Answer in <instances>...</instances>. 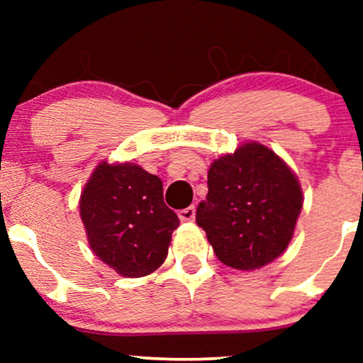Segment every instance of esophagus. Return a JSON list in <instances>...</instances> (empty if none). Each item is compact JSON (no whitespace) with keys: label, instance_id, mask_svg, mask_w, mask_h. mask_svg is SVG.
I'll use <instances>...</instances> for the list:
<instances>
[{"label":"esophagus","instance_id":"1","mask_svg":"<svg viewBox=\"0 0 363 363\" xmlns=\"http://www.w3.org/2000/svg\"><path fill=\"white\" fill-rule=\"evenodd\" d=\"M179 218L182 220V222H193L194 216H196V208L194 206H187L184 210L179 211Z\"/></svg>","mask_w":363,"mask_h":363}]
</instances>
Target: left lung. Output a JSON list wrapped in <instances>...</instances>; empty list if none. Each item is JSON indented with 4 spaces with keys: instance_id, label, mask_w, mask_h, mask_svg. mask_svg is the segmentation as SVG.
<instances>
[{
    "instance_id": "1",
    "label": "left lung",
    "mask_w": 363,
    "mask_h": 363,
    "mask_svg": "<svg viewBox=\"0 0 363 363\" xmlns=\"http://www.w3.org/2000/svg\"><path fill=\"white\" fill-rule=\"evenodd\" d=\"M302 201L289 165L273 150L249 141L211 164L196 223L223 264L251 272L289 247Z\"/></svg>"
}]
</instances>
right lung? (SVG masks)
<instances>
[{"label":"right lung","instance_id":"add662e5","mask_svg":"<svg viewBox=\"0 0 363 363\" xmlns=\"http://www.w3.org/2000/svg\"><path fill=\"white\" fill-rule=\"evenodd\" d=\"M80 216L95 256L126 278L160 268L179 227L160 179L129 162L97 165L80 196Z\"/></svg>","mask_w":363,"mask_h":363}]
</instances>
